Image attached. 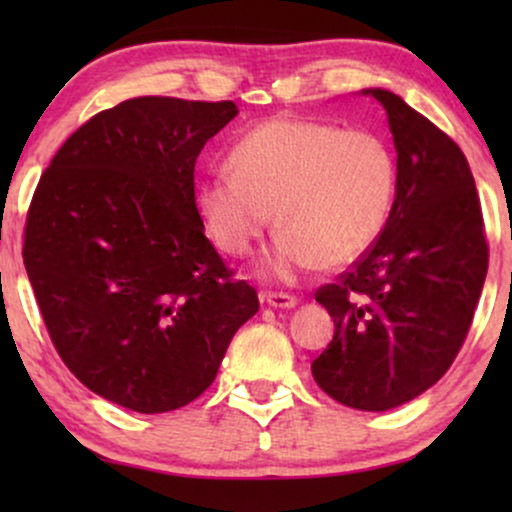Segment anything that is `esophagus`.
<instances>
[{"label":"esophagus","instance_id":"obj_1","mask_svg":"<svg viewBox=\"0 0 512 512\" xmlns=\"http://www.w3.org/2000/svg\"><path fill=\"white\" fill-rule=\"evenodd\" d=\"M261 300L263 303H268L270 307H284V310L298 305L296 296H291V293H282V291H265L261 293Z\"/></svg>","mask_w":512,"mask_h":512}]
</instances>
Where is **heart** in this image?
Wrapping results in <instances>:
<instances>
[{
  "instance_id": "heart-1",
  "label": "heart",
  "mask_w": 512,
  "mask_h": 512,
  "mask_svg": "<svg viewBox=\"0 0 512 512\" xmlns=\"http://www.w3.org/2000/svg\"><path fill=\"white\" fill-rule=\"evenodd\" d=\"M230 164L198 186L202 221L216 247L242 256L279 230L263 272L293 279L359 261L382 235L396 193V156L380 132L277 116L249 130Z\"/></svg>"
}]
</instances>
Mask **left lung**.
Masks as SVG:
<instances>
[{
	"label": "left lung",
	"instance_id": "1",
	"mask_svg": "<svg viewBox=\"0 0 512 512\" xmlns=\"http://www.w3.org/2000/svg\"><path fill=\"white\" fill-rule=\"evenodd\" d=\"M396 198L377 242L317 291L335 335L312 361L321 389L347 408L382 412L433 387L464 345L487 277L489 247L464 151L382 88Z\"/></svg>",
	"mask_w": 512,
	"mask_h": 512
}]
</instances>
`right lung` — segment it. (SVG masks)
<instances>
[{
  "mask_svg": "<svg viewBox=\"0 0 512 512\" xmlns=\"http://www.w3.org/2000/svg\"><path fill=\"white\" fill-rule=\"evenodd\" d=\"M235 116L230 100H125L60 146L32 195L23 261L48 335L90 391L128 410L195 401L258 312L195 205V160Z\"/></svg>",
  "mask_w": 512,
  "mask_h": 512,
  "instance_id": "add662e5",
  "label": "right lung"
}]
</instances>
